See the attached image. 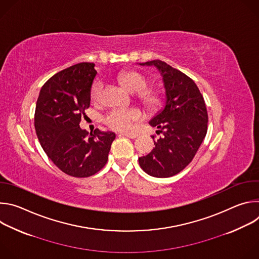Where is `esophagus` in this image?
<instances>
[{"label":"esophagus","instance_id":"esophagus-1","mask_svg":"<svg viewBox=\"0 0 259 259\" xmlns=\"http://www.w3.org/2000/svg\"><path fill=\"white\" fill-rule=\"evenodd\" d=\"M120 135H123V136H126V137H129V138H136L138 136L137 133H133V132H124V133H120Z\"/></svg>","mask_w":259,"mask_h":259}]
</instances>
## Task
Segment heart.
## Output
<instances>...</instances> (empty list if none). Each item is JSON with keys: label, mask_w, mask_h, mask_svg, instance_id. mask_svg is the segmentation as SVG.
<instances>
[{"label": "heart", "mask_w": 259, "mask_h": 259, "mask_svg": "<svg viewBox=\"0 0 259 259\" xmlns=\"http://www.w3.org/2000/svg\"><path fill=\"white\" fill-rule=\"evenodd\" d=\"M119 82L130 92H137L136 97L144 107L150 110H157L163 102V94L158 88L146 87L149 80L143 73L137 70H125L119 73ZM101 82L95 81L91 87L90 97L93 102L100 98ZM142 116L139 108H115L107 113L104 118L105 124L117 131H125L132 127L133 123L138 121Z\"/></svg>", "instance_id": "b5f03b06"}]
</instances>
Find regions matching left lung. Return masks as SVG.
<instances>
[{"label": "left lung", "mask_w": 259, "mask_h": 259, "mask_svg": "<svg viewBox=\"0 0 259 259\" xmlns=\"http://www.w3.org/2000/svg\"><path fill=\"white\" fill-rule=\"evenodd\" d=\"M140 65H155L161 72L166 90L162 112L150 121L162 134L153 151L138 159L141 169L151 176H173L186 168L202 144L208 125V114L203 95L186 73L162 60ZM155 139V135L152 136Z\"/></svg>", "instance_id": "obj_1"}]
</instances>
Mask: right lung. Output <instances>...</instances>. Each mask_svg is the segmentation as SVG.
Returning a JSON list of instances; mask_svg holds the SVG:
<instances>
[{"label":"right lung","mask_w":259,"mask_h":259,"mask_svg":"<svg viewBox=\"0 0 259 259\" xmlns=\"http://www.w3.org/2000/svg\"><path fill=\"white\" fill-rule=\"evenodd\" d=\"M82 62L51 77L41 88L34 112L36 136L48 158L65 174L89 177L106 164L116 134L95 129L88 135L80 122L90 106L97 71Z\"/></svg>","instance_id":"add662e5"}]
</instances>
